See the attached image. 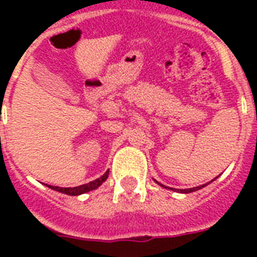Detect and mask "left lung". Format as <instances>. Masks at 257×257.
Instances as JSON below:
<instances>
[{"label":"left lung","instance_id":"1","mask_svg":"<svg viewBox=\"0 0 257 257\" xmlns=\"http://www.w3.org/2000/svg\"><path fill=\"white\" fill-rule=\"evenodd\" d=\"M52 189H56V191L61 192V193H66V195H80V193H85V192L90 191L89 185H80V187L76 188H58V187H52Z\"/></svg>","mask_w":257,"mask_h":257}]
</instances>
